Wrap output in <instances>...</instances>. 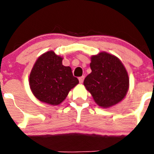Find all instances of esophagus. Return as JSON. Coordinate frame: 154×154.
Here are the masks:
<instances>
[{"mask_svg":"<svg viewBox=\"0 0 154 154\" xmlns=\"http://www.w3.org/2000/svg\"><path fill=\"white\" fill-rule=\"evenodd\" d=\"M84 79H85V76H81V77H79V82H80V83H82V82H83V81H84Z\"/></svg>","mask_w":154,"mask_h":154,"instance_id":"obj_1","label":"esophagus"}]
</instances>
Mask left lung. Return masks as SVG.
<instances>
[{
    "label": "left lung",
    "mask_w": 154,
    "mask_h": 154,
    "mask_svg": "<svg viewBox=\"0 0 154 154\" xmlns=\"http://www.w3.org/2000/svg\"><path fill=\"white\" fill-rule=\"evenodd\" d=\"M92 70L84 85L97 105L108 108L121 102L129 88V76L121 60L115 56L101 52L91 57Z\"/></svg>",
    "instance_id": "8db88e82"
}]
</instances>
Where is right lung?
<instances>
[{
    "instance_id": "1",
    "label": "right lung",
    "mask_w": 154,
    "mask_h": 154,
    "mask_svg": "<svg viewBox=\"0 0 154 154\" xmlns=\"http://www.w3.org/2000/svg\"><path fill=\"white\" fill-rule=\"evenodd\" d=\"M62 59L50 51L42 54L35 63L29 82L33 95L39 101L57 106L79 84L71 68L62 64Z\"/></svg>"
}]
</instances>
